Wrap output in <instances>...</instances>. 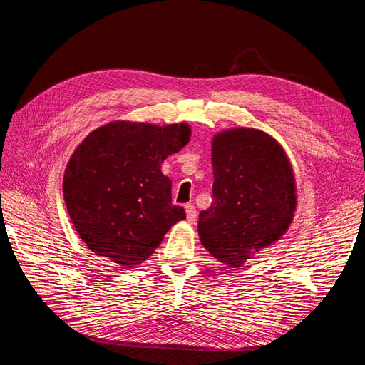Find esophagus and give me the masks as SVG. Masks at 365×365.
I'll list each match as a JSON object with an SVG mask.
<instances>
[{"label":"esophagus","instance_id":"obj_1","mask_svg":"<svg viewBox=\"0 0 365 365\" xmlns=\"http://www.w3.org/2000/svg\"><path fill=\"white\" fill-rule=\"evenodd\" d=\"M185 213H187V220H189L190 224H193L196 220V216H197V212L193 204H185Z\"/></svg>","mask_w":365,"mask_h":365}]
</instances>
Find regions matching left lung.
<instances>
[{
    "instance_id": "8db88e82",
    "label": "left lung",
    "mask_w": 365,
    "mask_h": 365,
    "mask_svg": "<svg viewBox=\"0 0 365 365\" xmlns=\"http://www.w3.org/2000/svg\"><path fill=\"white\" fill-rule=\"evenodd\" d=\"M213 202L197 233L215 259L239 268L288 231L297 208L295 176L280 143L267 132L235 128L212 143Z\"/></svg>"
}]
</instances>
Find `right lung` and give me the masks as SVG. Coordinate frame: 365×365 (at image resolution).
<instances>
[{
  "label": "right lung",
  "mask_w": 365,
  "mask_h": 365,
  "mask_svg": "<svg viewBox=\"0 0 365 365\" xmlns=\"http://www.w3.org/2000/svg\"><path fill=\"white\" fill-rule=\"evenodd\" d=\"M190 135L187 123L118 120L77 146L65 169L63 200L94 254L130 268L148 260L170 227L185 219L184 208L172 204V181L161 163Z\"/></svg>",
  "instance_id": "right-lung-1"
}]
</instances>
